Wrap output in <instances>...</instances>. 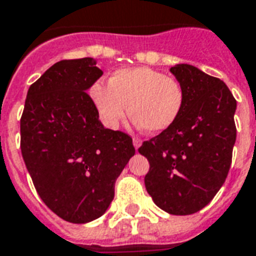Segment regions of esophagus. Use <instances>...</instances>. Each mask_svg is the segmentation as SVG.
<instances>
[{"instance_id":"34e87169","label":"esophagus","mask_w":256,"mask_h":256,"mask_svg":"<svg viewBox=\"0 0 256 256\" xmlns=\"http://www.w3.org/2000/svg\"><path fill=\"white\" fill-rule=\"evenodd\" d=\"M132 144H134V148L138 150V148H140V144H142V140H140V138H134V140H132Z\"/></svg>"}]
</instances>
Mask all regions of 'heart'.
Segmentation results:
<instances>
[{"instance_id":"heart-1","label":"heart","mask_w":256,"mask_h":256,"mask_svg":"<svg viewBox=\"0 0 256 256\" xmlns=\"http://www.w3.org/2000/svg\"><path fill=\"white\" fill-rule=\"evenodd\" d=\"M90 96L106 126L116 128L130 112L136 124L148 132L168 130L184 104L182 84L150 68L118 70L108 86L100 82L92 85Z\"/></svg>"}]
</instances>
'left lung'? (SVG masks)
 Returning <instances> with one entry per match:
<instances>
[{"label":"left lung","mask_w":256,"mask_h":256,"mask_svg":"<svg viewBox=\"0 0 256 256\" xmlns=\"http://www.w3.org/2000/svg\"><path fill=\"white\" fill-rule=\"evenodd\" d=\"M170 72L184 88L174 124L138 148L150 170L144 186L156 206L172 215L198 212L212 200L228 174L236 140V100L226 84L195 66Z\"/></svg>","instance_id":"1"}]
</instances>
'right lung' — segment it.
I'll use <instances>...</instances> for the list:
<instances>
[{
  "instance_id": "1",
  "label": "right lung",
  "mask_w": 256,
  "mask_h": 256,
  "mask_svg": "<svg viewBox=\"0 0 256 256\" xmlns=\"http://www.w3.org/2000/svg\"><path fill=\"white\" fill-rule=\"evenodd\" d=\"M104 74L94 58L54 64L29 88L21 152L46 206L70 223L100 218L136 154L132 136L104 128L86 90Z\"/></svg>"
}]
</instances>
